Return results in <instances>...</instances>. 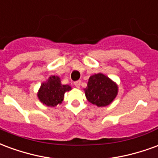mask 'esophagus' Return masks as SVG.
I'll use <instances>...</instances> for the list:
<instances>
[{
  "mask_svg": "<svg viewBox=\"0 0 158 158\" xmlns=\"http://www.w3.org/2000/svg\"><path fill=\"white\" fill-rule=\"evenodd\" d=\"M80 85H81V81H80V80H78V81L74 82V85H75L76 88H78V89L80 88Z\"/></svg>",
  "mask_w": 158,
  "mask_h": 158,
  "instance_id": "1",
  "label": "esophagus"
}]
</instances>
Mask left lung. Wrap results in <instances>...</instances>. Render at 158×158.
Masks as SVG:
<instances>
[{"mask_svg": "<svg viewBox=\"0 0 158 158\" xmlns=\"http://www.w3.org/2000/svg\"><path fill=\"white\" fill-rule=\"evenodd\" d=\"M84 90L88 102L101 107L113 102L118 92V86L113 79L99 73L89 77Z\"/></svg>", "mask_w": 158, "mask_h": 158, "instance_id": "8db88e82", "label": "left lung"}]
</instances>
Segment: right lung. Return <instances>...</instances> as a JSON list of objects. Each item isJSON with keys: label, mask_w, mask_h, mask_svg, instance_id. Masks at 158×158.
<instances>
[{"label": "right lung", "mask_w": 158, "mask_h": 158, "mask_svg": "<svg viewBox=\"0 0 158 158\" xmlns=\"http://www.w3.org/2000/svg\"><path fill=\"white\" fill-rule=\"evenodd\" d=\"M71 89L72 88L69 85H62L58 76L52 75L46 81L42 83L37 96L44 105L54 107L62 102L64 94Z\"/></svg>", "instance_id": "1"}]
</instances>
